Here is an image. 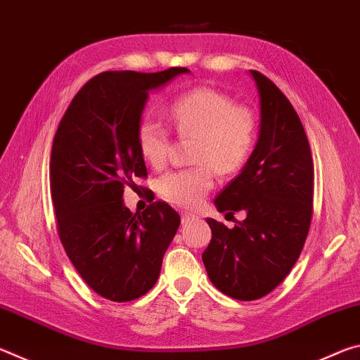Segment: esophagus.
<instances>
[{
  "mask_svg": "<svg viewBox=\"0 0 360 360\" xmlns=\"http://www.w3.org/2000/svg\"><path fill=\"white\" fill-rule=\"evenodd\" d=\"M181 217H182V224H187V222L193 221V219H197V216L192 214V212H182Z\"/></svg>",
  "mask_w": 360,
  "mask_h": 360,
  "instance_id": "esophagus-1",
  "label": "esophagus"
}]
</instances>
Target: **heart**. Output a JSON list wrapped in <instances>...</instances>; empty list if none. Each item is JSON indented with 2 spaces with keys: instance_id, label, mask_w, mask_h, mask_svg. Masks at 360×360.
Segmentation results:
<instances>
[{
  "instance_id": "b5f03b06",
  "label": "heart",
  "mask_w": 360,
  "mask_h": 360,
  "mask_svg": "<svg viewBox=\"0 0 360 360\" xmlns=\"http://www.w3.org/2000/svg\"><path fill=\"white\" fill-rule=\"evenodd\" d=\"M169 117L181 135L197 136L193 162L200 165L174 169L158 179L162 198L178 206H195L205 198L214 174L229 176L245 165L255 141V119L248 108L236 106L230 96L211 89H193L169 106ZM138 149L154 168L167 163L169 133L160 120L146 115L138 124Z\"/></svg>"
}]
</instances>
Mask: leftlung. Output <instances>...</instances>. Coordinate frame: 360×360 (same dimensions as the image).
I'll return each mask as SVG.
<instances>
[{
    "label": "left lung",
    "instance_id": "1",
    "mask_svg": "<svg viewBox=\"0 0 360 360\" xmlns=\"http://www.w3.org/2000/svg\"><path fill=\"white\" fill-rule=\"evenodd\" d=\"M259 94L257 143L241 173L217 195L219 212H243L233 229L206 219L212 238L202 255L210 281L235 300H257L289 275L313 214V158L294 106L251 70Z\"/></svg>",
    "mask_w": 360,
    "mask_h": 360
}]
</instances>
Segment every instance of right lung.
Returning a JSON list of instances; mask_svg holds the SVG:
<instances>
[{"mask_svg": "<svg viewBox=\"0 0 360 360\" xmlns=\"http://www.w3.org/2000/svg\"><path fill=\"white\" fill-rule=\"evenodd\" d=\"M187 72H101L72 98L53 138L51 193L60 241L89 288L108 300L130 302L154 288L181 224L165 202L133 214L122 197L148 176L136 130L149 92Z\"/></svg>", "mask_w": 360, "mask_h": 360, "instance_id": "obj_1", "label": "right lung"}]
</instances>
